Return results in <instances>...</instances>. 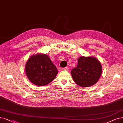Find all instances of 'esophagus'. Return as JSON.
Returning <instances> with one entry per match:
<instances>
[{
  "instance_id": "esophagus-1",
  "label": "esophagus",
  "mask_w": 123,
  "mask_h": 123,
  "mask_svg": "<svg viewBox=\"0 0 123 123\" xmlns=\"http://www.w3.org/2000/svg\"><path fill=\"white\" fill-rule=\"evenodd\" d=\"M62 70H66V71H68L69 70H68V68H67V67H65V68H62Z\"/></svg>"
}]
</instances>
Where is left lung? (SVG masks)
I'll return each mask as SVG.
<instances>
[{"instance_id": "obj_1", "label": "left lung", "mask_w": 123, "mask_h": 123, "mask_svg": "<svg viewBox=\"0 0 123 123\" xmlns=\"http://www.w3.org/2000/svg\"><path fill=\"white\" fill-rule=\"evenodd\" d=\"M101 73L100 62L92 56L80 57L77 67L71 71L74 81L82 87H89L96 84Z\"/></svg>"}]
</instances>
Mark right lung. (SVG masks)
I'll return each instance as SVG.
<instances>
[{"mask_svg":"<svg viewBox=\"0 0 123 123\" xmlns=\"http://www.w3.org/2000/svg\"><path fill=\"white\" fill-rule=\"evenodd\" d=\"M29 80L34 85L45 86L56 77L58 71L49 57L45 54L37 53L29 57L25 66Z\"/></svg>","mask_w":123,"mask_h":123,"instance_id":"add662e5","label":"right lung"}]
</instances>
